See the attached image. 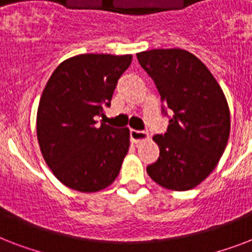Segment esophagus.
<instances>
[{"instance_id": "esophagus-1", "label": "esophagus", "mask_w": 252, "mask_h": 252, "mask_svg": "<svg viewBox=\"0 0 252 252\" xmlns=\"http://www.w3.org/2000/svg\"><path fill=\"white\" fill-rule=\"evenodd\" d=\"M148 138H149V134L144 132V130H130V140H132L133 144H140L142 141H146Z\"/></svg>"}]
</instances>
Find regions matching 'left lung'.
<instances>
[{
    "label": "left lung",
    "instance_id": "obj_1",
    "mask_svg": "<svg viewBox=\"0 0 252 252\" xmlns=\"http://www.w3.org/2000/svg\"><path fill=\"white\" fill-rule=\"evenodd\" d=\"M137 60L154 81L163 107L172 111L167 132L153 137L159 158L146 171L167 189H192L215 170L227 145L230 111L225 94L188 51L152 49L137 53Z\"/></svg>",
    "mask_w": 252,
    "mask_h": 252
}]
</instances>
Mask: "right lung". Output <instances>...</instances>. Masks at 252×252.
I'll return each instance as SVG.
<instances>
[{"label":"right lung","instance_id":"right-lung-1","mask_svg":"<svg viewBox=\"0 0 252 252\" xmlns=\"http://www.w3.org/2000/svg\"><path fill=\"white\" fill-rule=\"evenodd\" d=\"M132 55L86 53L63 61L41 94L37 141L45 163L66 187L96 192L112 184L129 149V129L100 124Z\"/></svg>","mask_w":252,"mask_h":252}]
</instances>
